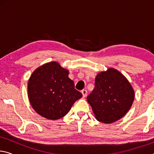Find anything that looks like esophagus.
Returning <instances> with one entry per match:
<instances>
[{
    "label": "esophagus",
    "instance_id": "obj_1",
    "mask_svg": "<svg viewBox=\"0 0 154 154\" xmlns=\"http://www.w3.org/2000/svg\"><path fill=\"white\" fill-rule=\"evenodd\" d=\"M82 94H83V97H85L87 95V90H82Z\"/></svg>",
    "mask_w": 154,
    "mask_h": 154
}]
</instances>
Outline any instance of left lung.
Instances as JSON below:
<instances>
[{
	"mask_svg": "<svg viewBox=\"0 0 154 154\" xmlns=\"http://www.w3.org/2000/svg\"><path fill=\"white\" fill-rule=\"evenodd\" d=\"M134 99V92L130 82L113 68L96 75L94 88L87 96L96 119L105 124L113 123L124 116Z\"/></svg>",
	"mask_w": 154,
	"mask_h": 154,
	"instance_id": "left-lung-1",
	"label": "left lung"
}]
</instances>
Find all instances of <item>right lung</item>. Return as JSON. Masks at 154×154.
Here are the masks:
<instances>
[{
    "label": "right lung",
    "mask_w": 154,
    "mask_h": 154,
    "mask_svg": "<svg viewBox=\"0 0 154 154\" xmlns=\"http://www.w3.org/2000/svg\"><path fill=\"white\" fill-rule=\"evenodd\" d=\"M69 71L56 62L36 69L28 83V94L35 111L43 118L56 120L66 116L82 94L75 89Z\"/></svg>",
    "instance_id": "1"
}]
</instances>
